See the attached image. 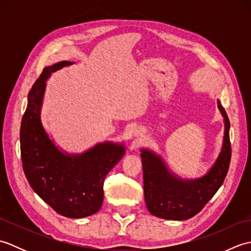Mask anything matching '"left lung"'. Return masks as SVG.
<instances>
[{
  "label": "left lung",
  "mask_w": 251,
  "mask_h": 251,
  "mask_svg": "<svg viewBox=\"0 0 251 251\" xmlns=\"http://www.w3.org/2000/svg\"><path fill=\"white\" fill-rule=\"evenodd\" d=\"M218 108L225 119L222 150L214 166L204 177L182 180L169 173L166 165L156 154L141 150L145 200L153 216L168 220H186L204 208L226 179L231 162L230 121L225 108L218 101Z\"/></svg>",
  "instance_id": "left-lung-1"
}]
</instances>
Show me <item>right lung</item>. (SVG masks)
<instances>
[{"label": "right lung", "instance_id": "add662e5", "mask_svg": "<svg viewBox=\"0 0 251 251\" xmlns=\"http://www.w3.org/2000/svg\"><path fill=\"white\" fill-rule=\"evenodd\" d=\"M72 63L61 61L46 67L30 89L21 120L20 152L25 178L35 193L57 214L76 219L100 209L105 176L121 161L125 148L104 142L81 155H69L47 136L40 117L46 79Z\"/></svg>", "mask_w": 251, "mask_h": 251}]
</instances>
